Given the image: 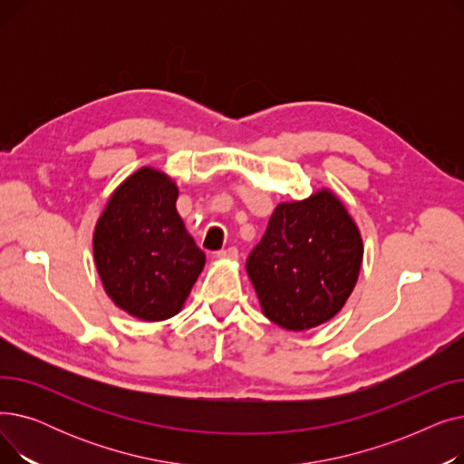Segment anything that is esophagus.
Wrapping results in <instances>:
<instances>
[{
	"label": "esophagus",
	"mask_w": 464,
	"mask_h": 464,
	"mask_svg": "<svg viewBox=\"0 0 464 464\" xmlns=\"http://www.w3.org/2000/svg\"><path fill=\"white\" fill-rule=\"evenodd\" d=\"M216 256H218V259H226V261H237V259H238V250H237L235 246H231V248H227V250L218 252Z\"/></svg>",
	"instance_id": "obj_1"
}]
</instances>
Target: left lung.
Wrapping results in <instances>:
<instances>
[{"mask_svg":"<svg viewBox=\"0 0 464 464\" xmlns=\"http://www.w3.org/2000/svg\"><path fill=\"white\" fill-rule=\"evenodd\" d=\"M362 252L355 219L333 189L278 203L246 261L265 318L295 333L333 320L357 284Z\"/></svg>","mask_w":464,"mask_h":464,"instance_id":"obj_1","label":"left lung"}]
</instances>
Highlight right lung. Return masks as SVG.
<instances>
[{
  "label": "right lung",
  "instance_id": "1",
  "mask_svg": "<svg viewBox=\"0 0 464 464\" xmlns=\"http://www.w3.org/2000/svg\"><path fill=\"white\" fill-rule=\"evenodd\" d=\"M177 199V182L144 165L116 186L93 227V263L105 294L142 322L177 315L207 261Z\"/></svg>",
  "mask_w": 464,
  "mask_h": 464
}]
</instances>
